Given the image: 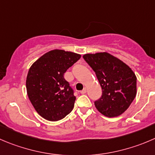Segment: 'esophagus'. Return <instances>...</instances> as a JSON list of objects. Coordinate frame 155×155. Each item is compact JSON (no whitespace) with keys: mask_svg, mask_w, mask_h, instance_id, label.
<instances>
[{"mask_svg":"<svg viewBox=\"0 0 155 155\" xmlns=\"http://www.w3.org/2000/svg\"><path fill=\"white\" fill-rule=\"evenodd\" d=\"M80 93H81V94H85V93H86V88H83V89H82V91H80Z\"/></svg>","mask_w":155,"mask_h":155,"instance_id":"1","label":"esophagus"}]
</instances>
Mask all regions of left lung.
<instances>
[{
	"label": "left lung",
	"mask_w": 155,
	"mask_h": 155,
	"mask_svg": "<svg viewBox=\"0 0 155 155\" xmlns=\"http://www.w3.org/2000/svg\"><path fill=\"white\" fill-rule=\"evenodd\" d=\"M83 58L95 73L102 95L94 105L107 117L125 112L136 95V76L128 65L107 52L86 54Z\"/></svg>",
	"instance_id": "left-lung-1"
}]
</instances>
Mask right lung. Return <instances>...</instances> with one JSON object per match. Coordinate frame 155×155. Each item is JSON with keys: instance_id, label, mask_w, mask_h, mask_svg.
<instances>
[{"instance_id": "add662e5", "label": "right lung", "mask_w": 155, "mask_h": 155, "mask_svg": "<svg viewBox=\"0 0 155 155\" xmlns=\"http://www.w3.org/2000/svg\"><path fill=\"white\" fill-rule=\"evenodd\" d=\"M80 58L55 49L38 58L28 70L27 94L38 114L47 120H62L73 110L76 97L64 76Z\"/></svg>"}]
</instances>
